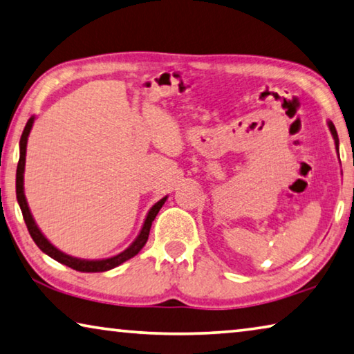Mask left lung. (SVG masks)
Wrapping results in <instances>:
<instances>
[{"mask_svg": "<svg viewBox=\"0 0 354 354\" xmlns=\"http://www.w3.org/2000/svg\"><path fill=\"white\" fill-rule=\"evenodd\" d=\"M328 127H329V131H330V133H333V138H334V143H335V149H337V153H339V137H337V131H335V127H334V124L330 121H328Z\"/></svg>", "mask_w": 354, "mask_h": 354, "instance_id": "left-lung-1", "label": "left lung"}]
</instances>
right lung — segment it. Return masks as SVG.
<instances>
[{"label":"right lung","mask_w":354,"mask_h":354,"mask_svg":"<svg viewBox=\"0 0 354 354\" xmlns=\"http://www.w3.org/2000/svg\"><path fill=\"white\" fill-rule=\"evenodd\" d=\"M35 120H36L35 116H31L30 120H28L26 126L24 129V133H21V138H20V159H19V165H17L15 192H17V201H19L21 214H24V218H25L26 228H28V232H30L31 238L36 243L37 248L41 249L44 254L52 257L53 260H56L58 263H63V265L75 269V271H80V272L110 271V269L122 265V263L127 261L129 258L136 257L138 252L143 249V245L147 244L148 236H149V230H151V225H153V221L156 218L157 212L160 211V207L164 206V203H165L168 197L160 198L153 207H151V209L148 211V214H147V218H145V222H143V227H142V230H140V233H138V236L136 238V241H133V243L129 245L126 250H122L121 254H118L115 257L102 258V260H83V258L67 255V254H64V252H61L59 249H56L55 245L50 243V241L46 236H44L42 232L37 227V223L35 222V217H32V214H31L30 206H28V201H26V197H25V189H24L26 143H28V136H30V132H31V127H32V124H35Z\"/></svg>","instance_id":"right-lung-1"}]
</instances>
